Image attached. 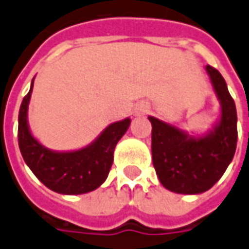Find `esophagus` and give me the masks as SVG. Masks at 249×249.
Returning a JSON list of instances; mask_svg holds the SVG:
<instances>
[{"mask_svg":"<svg viewBox=\"0 0 249 249\" xmlns=\"http://www.w3.org/2000/svg\"><path fill=\"white\" fill-rule=\"evenodd\" d=\"M146 112H148V105L146 104L138 105V108H137V111H136V115H138V116H142V115H145Z\"/></svg>","mask_w":249,"mask_h":249,"instance_id":"obj_1","label":"esophagus"}]
</instances>
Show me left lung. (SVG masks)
<instances>
[{
  "mask_svg": "<svg viewBox=\"0 0 249 249\" xmlns=\"http://www.w3.org/2000/svg\"><path fill=\"white\" fill-rule=\"evenodd\" d=\"M221 104L218 119L206 133H189L148 116L152 123V161L160 183L179 195H198L221 179L237 146V111L228 85L214 67H206Z\"/></svg>",
  "mask_w": 249,
  "mask_h": 249,
  "instance_id": "left-lung-1",
  "label": "left lung"
}]
</instances>
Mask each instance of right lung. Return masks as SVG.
<instances>
[{"label":"right lung","instance_id":"add662e5","mask_svg":"<svg viewBox=\"0 0 249 249\" xmlns=\"http://www.w3.org/2000/svg\"><path fill=\"white\" fill-rule=\"evenodd\" d=\"M30 91L19 111V148L30 170L51 191L60 195H83L96 191L105 182L113 161V151L130 126V118L113 122L89 145L74 151H53L42 145L28 124Z\"/></svg>","mask_w":249,"mask_h":249}]
</instances>
